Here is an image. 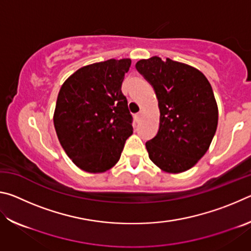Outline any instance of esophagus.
I'll return each instance as SVG.
<instances>
[{"label":"esophagus","mask_w":251,"mask_h":251,"mask_svg":"<svg viewBox=\"0 0 251 251\" xmlns=\"http://www.w3.org/2000/svg\"><path fill=\"white\" fill-rule=\"evenodd\" d=\"M142 117H143V112H139V113H137L135 115V120H136V122H139L142 120Z\"/></svg>","instance_id":"obj_1"}]
</instances>
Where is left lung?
Segmentation results:
<instances>
[{
  "label": "left lung",
  "mask_w": 251,
  "mask_h": 251,
  "mask_svg": "<svg viewBox=\"0 0 251 251\" xmlns=\"http://www.w3.org/2000/svg\"><path fill=\"white\" fill-rule=\"evenodd\" d=\"M135 66L154 88L160 112L158 133L146 142L148 156L164 172L188 171L206 154L217 129L210 83L201 71L171 58L152 56Z\"/></svg>",
  "instance_id": "1"
}]
</instances>
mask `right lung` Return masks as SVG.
Masks as SVG:
<instances>
[{
  "instance_id": "1",
  "label": "right lung",
  "mask_w": 251,
  "mask_h": 251,
  "mask_svg": "<svg viewBox=\"0 0 251 251\" xmlns=\"http://www.w3.org/2000/svg\"><path fill=\"white\" fill-rule=\"evenodd\" d=\"M130 64L129 58H112L84 66L59 90L55 130L67 156L85 172L112 168L133 134V117L122 93Z\"/></svg>"
}]
</instances>
